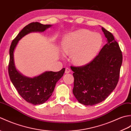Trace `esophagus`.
Wrapping results in <instances>:
<instances>
[{
	"instance_id": "1",
	"label": "esophagus",
	"mask_w": 131,
	"mask_h": 131,
	"mask_svg": "<svg viewBox=\"0 0 131 131\" xmlns=\"http://www.w3.org/2000/svg\"><path fill=\"white\" fill-rule=\"evenodd\" d=\"M70 71H71V70L69 68H66V69H65V73H70Z\"/></svg>"
}]
</instances>
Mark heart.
Wrapping results in <instances>:
<instances>
[{"label":"heart","mask_w":131,"mask_h":131,"mask_svg":"<svg viewBox=\"0 0 131 131\" xmlns=\"http://www.w3.org/2000/svg\"><path fill=\"white\" fill-rule=\"evenodd\" d=\"M102 36L87 30H80L69 33L63 37L62 43L63 51L72 54L74 62L83 65L92 60L101 48Z\"/></svg>","instance_id":"obj_1"}]
</instances>
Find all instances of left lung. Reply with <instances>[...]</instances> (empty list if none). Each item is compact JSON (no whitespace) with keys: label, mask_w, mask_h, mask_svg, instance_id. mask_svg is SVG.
I'll return each instance as SVG.
<instances>
[{"label":"left lung","mask_w":131,"mask_h":131,"mask_svg":"<svg viewBox=\"0 0 131 131\" xmlns=\"http://www.w3.org/2000/svg\"><path fill=\"white\" fill-rule=\"evenodd\" d=\"M107 43L90 62L71 66L74 78L73 92L80 104L92 106L104 101L118 84L122 63V51L113 35L102 27Z\"/></svg>","instance_id":"obj_1"}]
</instances>
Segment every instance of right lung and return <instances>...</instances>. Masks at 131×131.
<instances>
[{
    "label": "right lung",
    "mask_w": 131,
    "mask_h": 131,
    "mask_svg": "<svg viewBox=\"0 0 131 131\" xmlns=\"http://www.w3.org/2000/svg\"><path fill=\"white\" fill-rule=\"evenodd\" d=\"M50 25H43L38 22L31 23L24 27L13 40L9 49V62L8 73L11 82L23 98L33 105L45 102L52 94L56 84L63 75L65 69L59 71H46L33 78L23 76L16 70L14 63L13 52L18 41L31 32H43L51 27Z\"/></svg>",
    "instance_id": "obj_1"
}]
</instances>
